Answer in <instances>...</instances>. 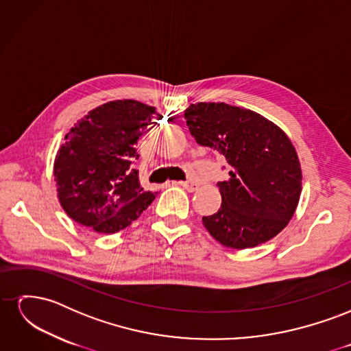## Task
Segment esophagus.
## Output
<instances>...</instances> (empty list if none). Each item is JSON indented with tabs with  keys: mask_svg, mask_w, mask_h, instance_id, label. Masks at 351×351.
<instances>
[{
	"mask_svg": "<svg viewBox=\"0 0 351 351\" xmlns=\"http://www.w3.org/2000/svg\"><path fill=\"white\" fill-rule=\"evenodd\" d=\"M176 184L184 187L186 190H189V192H195L196 187H197V184L195 182H177Z\"/></svg>",
	"mask_w": 351,
	"mask_h": 351,
	"instance_id": "esophagus-1",
	"label": "esophagus"
}]
</instances>
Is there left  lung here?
I'll list each match as a JSON object with an SVG mask.
<instances>
[{
	"label": "left lung",
	"mask_w": 351,
	"mask_h": 351,
	"mask_svg": "<svg viewBox=\"0 0 351 351\" xmlns=\"http://www.w3.org/2000/svg\"><path fill=\"white\" fill-rule=\"evenodd\" d=\"M184 119L196 142L230 165L228 178L217 184L221 208L202 218L209 234L237 250L277 236L302 193L300 161L289 136L263 115L224 102L189 105Z\"/></svg>",
	"instance_id": "obj_1"
}]
</instances>
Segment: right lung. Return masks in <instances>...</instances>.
Instances as JSON below:
<instances>
[{
  "mask_svg": "<svg viewBox=\"0 0 351 351\" xmlns=\"http://www.w3.org/2000/svg\"><path fill=\"white\" fill-rule=\"evenodd\" d=\"M155 108L134 99L102 104L66 134L54 161L60 205L66 214L102 234L129 227L156 193L139 183L136 143L152 124Z\"/></svg>",
  "mask_w": 351,
  "mask_h": 351,
  "instance_id": "add662e5",
  "label": "right lung"
}]
</instances>
